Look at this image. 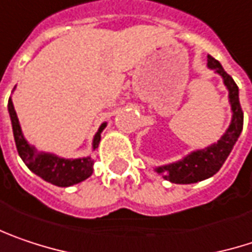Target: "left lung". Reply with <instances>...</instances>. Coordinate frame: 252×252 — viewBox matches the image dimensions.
I'll use <instances>...</instances> for the list:
<instances>
[{"instance_id":"obj_1","label":"left lung","mask_w":252,"mask_h":252,"mask_svg":"<svg viewBox=\"0 0 252 252\" xmlns=\"http://www.w3.org/2000/svg\"><path fill=\"white\" fill-rule=\"evenodd\" d=\"M208 67L215 70V73L220 75L223 83L229 92V103L232 111V120L225 134L218 140V143L206 147L203 150H196L183 157L182 160L160 166L156 172L163 176L166 180L177 183V185H190L197 183L205 179L212 177L215 173L219 172L225 160L228 158L234 144L240 137L242 126H244V112L241 109L240 96H238V86L234 79L223 70L222 64L217 59L208 56Z\"/></svg>"}]
</instances>
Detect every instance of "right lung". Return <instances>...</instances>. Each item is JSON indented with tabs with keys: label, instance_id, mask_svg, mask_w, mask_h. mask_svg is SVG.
Returning <instances> with one entry per match:
<instances>
[{
	"label": "right lung",
	"instance_id": "right-lung-1",
	"mask_svg": "<svg viewBox=\"0 0 252 252\" xmlns=\"http://www.w3.org/2000/svg\"><path fill=\"white\" fill-rule=\"evenodd\" d=\"M8 112L11 118L12 134H14L17 151L21 160L26 163V166L32 172L35 173L38 177H41L43 180L55 186L67 188V186L86 180L94 173V158L91 156L82 157V158H62L56 154H50V153H37V150L33 146H30L23 135L11 98L8 99ZM105 126H106V123H103L102 126H99L98 132L94 137V141H92L94 151L99 146L101 132Z\"/></svg>",
	"mask_w": 252,
	"mask_h": 252
}]
</instances>
